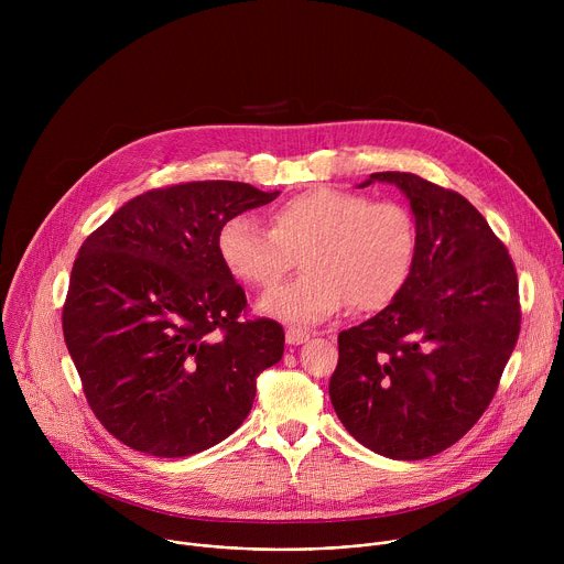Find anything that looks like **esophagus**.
I'll return each instance as SVG.
<instances>
[{
    "mask_svg": "<svg viewBox=\"0 0 564 564\" xmlns=\"http://www.w3.org/2000/svg\"><path fill=\"white\" fill-rule=\"evenodd\" d=\"M307 339H310V333L303 330V328L290 326V328L285 330V341H288L290 346H301V344H305Z\"/></svg>",
    "mask_w": 564,
    "mask_h": 564,
    "instance_id": "obj_1",
    "label": "esophagus"
}]
</instances>
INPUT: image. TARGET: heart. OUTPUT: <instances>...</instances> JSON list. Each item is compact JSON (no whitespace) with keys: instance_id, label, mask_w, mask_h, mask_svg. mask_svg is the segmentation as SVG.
<instances>
[{"instance_id":"heart-1","label":"heart","mask_w":564,"mask_h":564,"mask_svg":"<svg viewBox=\"0 0 564 564\" xmlns=\"http://www.w3.org/2000/svg\"><path fill=\"white\" fill-rule=\"evenodd\" d=\"M227 270L250 288L272 290L303 257L305 274L259 310L288 324H318L350 303L379 312L404 290L415 261V223L392 200L314 187L276 205L270 229L250 216L229 218L218 236Z\"/></svg>"}]
</instances>
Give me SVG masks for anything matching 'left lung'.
Returning <instances> with one entry per match:
<instances>
[{"label": "left lung", "mask_w": 564, "mask_h": 564, "mask_svg": "<svg viewBox=\"0 0 564 564\" xmlns=\"http://www.w3.org/2000/svg\"><path fill=\"white\" fill-rule=\"evenodd\" d=\"M415 261L401 294L339 333L330 399L346 431L390 459H424L464 437L491 404L520 335L518 274L464 196L406 172Z\"/></svg>", "instance_id": "8db88e82"}]
</instances>
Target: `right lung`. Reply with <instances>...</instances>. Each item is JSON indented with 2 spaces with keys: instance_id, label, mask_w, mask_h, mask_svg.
Wrapping results in <instances>:
<instances>
[{
  "instance_id": "add662e5",
  "label": "right lung",
  "mask_w": 564,
  "mask_h": 564,
  "mask_svg": "<svg viewBox=\"0 0 564 564\" xmlns=\"http://www.w3.org/2000/svg\"><path fill=\"white\" fill-rule=\"evenodd\" d=\"M276 196L231 181L151 189L79 248L64 341L91 411L122 444L185 457L250 415L257 377L281 361L285 333L272 318H240L248 299L218 236Z\"/></svg>"
}]
</instances>
